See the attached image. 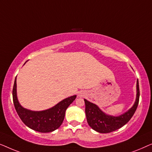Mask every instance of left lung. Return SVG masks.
<instances>
[{
    "instance_id": "left-lung-1",
    "label": "left lung",
    "mask_w": 152,
    "mask_h": 152,
    "mask_svg": "<svg viewBox=\"0 0 152 152\" xmlns=\"http://www.w3.org/2000/svg\"><path fill=\"white\" fill-rule=\"evenodd\" d=\"M136 98L134 104L125 113L119 116H113L106 114L102 111L95 104L91 103L86 99L85 102V112H86V120L88 125L93 129L102 134H107L121 128L124 124L129 121L135 111H136L139 102L140 90H139L138 80L136 84Z\"/></svg>"
}]
</instances>
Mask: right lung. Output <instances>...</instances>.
I'll use <instances>...</instances> for the list:
<instances>
[{"mask_svg":"<svg viewBox=\"0 0 152 152\" xmlns=\"http://www.w3.org/2000/svg\"><path fill=\"white\" fill-rule=\"evenodd\" d=\"M13 102L18 116L29 128L41 133H48L57 129L61 125L67 108L76 98V95L63 99L50 109L33 111L20 104L16 94V77L12 91Z\"/></svg>","mask_w":152,"mask_h":152,"instance_id":"add662e5","label":"right lung"}]
</instances>
